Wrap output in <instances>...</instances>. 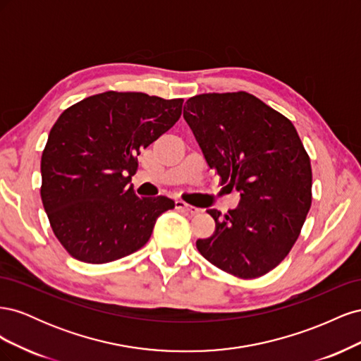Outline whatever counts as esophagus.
<instances>
[{
    "instance_id": "esophagus-1",
    "label": "esophagus",
    "mask_w": 361,
    "mask_h": 361,
    "mask_svg": "<svg viewBox=\"0 0 361 361\" xmlns=\"http://www.w3.org/2000/svg\"><path fill=\"white\" fill-rule=\"evenodd\" d=\"M176 209L183 211V212H187V214H191V215H195V214L200 212L199 207L191 206V204L185 203V202H182V200H178V202H176Z\"/></svg>"
}]
</instances>
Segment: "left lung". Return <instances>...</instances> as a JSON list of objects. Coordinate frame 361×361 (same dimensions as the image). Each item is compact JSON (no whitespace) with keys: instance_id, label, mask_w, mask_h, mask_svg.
Returning <instances> with one entry per match:
<instances>
[{"instance_id":"1","label":"left lung","mask_w":361,"mask_h":361,"mask_svg":"<svg viewBox=\"0 0 361 361\" xmlns=\"http://www.w3.org/2000/svg\"><path fill=\"white\" fill-rule=\"evenodd\" d=\"M183 117L238 209H209L211 238L200 255L227 274L257 279L285 259L312 206L310 157L290 120L247 92L192 96Z\"/></svg>"}]
</instances>
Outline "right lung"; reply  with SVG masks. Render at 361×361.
Listing matches in <instances>:
<instances>
[{
	"label": "right lung",
	"mask_w": 361,
	"mask_h": 361,
	"mask_svg": "<svg viewBox=\"0 0 361 361\" xmlns=\"http://www.w3.org/2000/svg\"><path fill=\"white\" fill-rule=\"evenodd\" d=\"M183 99L104 92L66 108L42 152L40 197L54 235L85 264H108L143 247L174 202L138 197L130 178L140 152L178 122Z\"/></svg>",
	"instance_id": "1"
}]
</instances>
